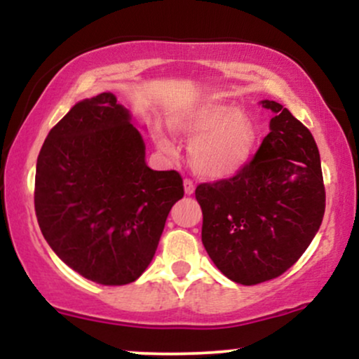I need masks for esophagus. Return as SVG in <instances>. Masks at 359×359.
Returning a JSON list of instances; mask_svg holds the SVG:
<instances>
[{"instance_id": "esophagus-1", "label": "esophagus", "mask_w": 359, "mask_h": 359, "mask_svg": "<svg viewBox=\"0 0 359 359\" xmlns=\"http://www.w3.org/2000/svg\"><path fill=\"white\" fill-rule=\"evenodd\" d=\"M184 191L187 196H191V194H194V182L191 179H185L184 180Z\"/></svg>"}]
</instances>
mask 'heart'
<instances>
[{
  "instance_id": "heart-1",
  "label": "heart",
  "mask_w": 359,
  "mask_h": 359,
  "mask_svg": "<svg viewBox=\"0 0 359 359\" xmlns=\"http://www.w3.org/2000/svg\"><path fill=\"white\" fill-rule=\"evenodd\" d=\"M170 126L177 133L194 138L189 147L191 163L197 174L209 179L238 174L253 151L255 130L250 119L216 97L177 111L170 116ZM155 140L163 154L175 151L174 143L162 131H156Z\"/></svg>"
}]
</instances>
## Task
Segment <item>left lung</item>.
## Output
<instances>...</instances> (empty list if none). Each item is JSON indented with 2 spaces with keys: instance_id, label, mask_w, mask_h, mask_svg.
<instances>
[{
  "instance_id": "obj_1",
  "label": "left lung",
  "mask_w": 359,
  "mask_h": 359,
  "mask_svg": "<svg viewBox=\"0 0 359 359\" xmlns=\"http://www.w3.org/2000/svg\"><path fill=\"white\" fill-rule=\"evenodd\" d=\"M270 133L236 175L199 184L203 245L233 282L257 285L287 271L314 240L324 217L320 156L311 131L282 104Z\"/></svg>"
}]
</instances>
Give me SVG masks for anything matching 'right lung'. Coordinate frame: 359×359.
<instances>
[{"mask_svg":"<svg viewBox=\"0 0 359 359\" xmlns=\"http://www.w3.org/2000/svg\"><path fill=\"white\" fill-rule=\"evenodd\" d=\"M128 109L111 93L77 102L36 158L35 212L65 265L101 285L135 282L154 258L172 205L175 170H151Z\"/></svg>","mask_w":359,"mask_h":359,"instance_id":"right-lung-1","label":"right lung"}]
</instances>
